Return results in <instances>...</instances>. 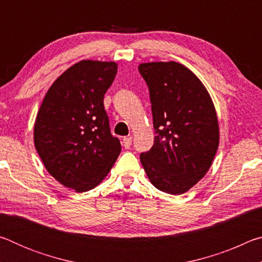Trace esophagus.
I'll return each mask as SVG.
<instances>
[{"label":"esophagus","mask_w":262,"mask_h":262,"mask_svg":"<svg viewBox=\"0 0 262 262\" xmlns=\"http://www.w3.org/2000/svg\"><path fill=\"white\" fill-rule=\"evenodd\" d=\"M122 145L126 149H128L132 145V136H126L122 139Z\"/></svg>","instance_id":"esophagus-1"}]
</instances>
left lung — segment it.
I'll return each instance as SVG.
<instances>
[{"instance_id":"obj_1","label":"left lung","mask_w":262,"mask_h":262,"mask_svg":"<svg viewBox=\"0 0 262 262\" xmlns=\"http://www.w3.org/2000/svg\"><path fill=\"white\" fill-rule=\"evenodd\" d=\"M147 82L156 136L140 159L155 187L186 193L211 166L220 143L214 103L192 70L178 62L139 66Z\"/></svg>"}]
</instances>
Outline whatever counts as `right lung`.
Wrapping results in <instances>:
<instances>
[{
    "instance_id": "right-lung-1",
    "label": "right lung",
    "mask_w": 262,
    "mask_h": 262,
    "mask_svg": "<svg viewBox=\"0 0 262 262\" xmlns=\"http://www.w3.org/2000/svg\"><path fill=\"white\" fill-rule=\"evenodd\" d=\"M117 72L115 62H77L48 89L35 118L34 147L48 173L79 193L99 185L121 151L104 107Z\"/></svg>"
}]
</instances>
